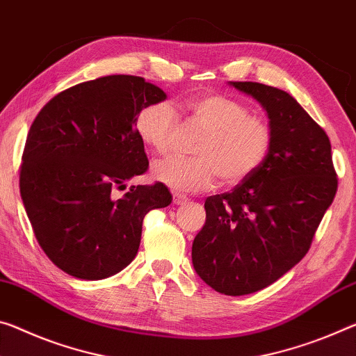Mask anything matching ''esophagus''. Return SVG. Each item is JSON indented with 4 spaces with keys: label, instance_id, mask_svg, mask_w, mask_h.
<instances>
[{
    "label": "esophagus",
    "instance_id": "esophagus-1",
    "mask_svg": "<svg viewBox=\"0 0 356 356\" xmlns=\"http://www.w3.org/2000/svg\"><path fill=\"white\" fill-rule=\"evenodd\" d=\"M187 201H188V196L187 195H182V193H174L172 195V202L176 206H182Z\"/></svg>",
    "mask_w": 356,
    "mask_h": 356
}]
</instances>
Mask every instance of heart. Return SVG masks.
I'll return each mask as SVG.
<instances>
[{"label": "heart", "instance_id": "heart-1", "mask_svg": "<svg viewBox=\"0 0 356 356\" xmlns=\"http://www.w3.org/2000/svg\"><path fill=\"white\" fill-rule=\"evenodd\" d=\"M187 111L206 131L195 147L196 158H165L152 166V177L176 191H204L218 177L238 185L252 177L268 160L273 147L269 123L252 115L249 107L225 95H202L188 101ZM134 129L145 147L163 155L179 129L176 111L168 103L144 106L134 118Z\"/></svg>", "mask_w": 356, "mask_h": 356}]
</instances>
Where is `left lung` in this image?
I'll use <instances>...</instances> for the list:
<instances>
[{
  "label": "left lung",
  "instance_id": "8db88e82",
  "mask_svg": "<svg viewBox=\"0 0 356 356\" xmlns=\"http://www.w3.org/2000/svg\"><path fill=\"white\" fill-rule=\"evenodd\" d=\"M269 118L268 160L233 191L209 196L191 259L213 290L241 296L263 290L301 261L337 191L325 129L284 90L229 82Z\"/></svg>",
  "mask_w": 356,
  "mask_h": 356
}]
</instances>
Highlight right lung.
<instances>
[{
	"label": "right lung",
	"mask_w": 356,
	"mask_h": 356,
	"mask_svg": "<svg viewBox=\"0 0 356 356\" xmlns=\"http://www.w3.org/2000/svg\"><path fill=\"white\" fill-rule=\"evenodd\" d=\"M166 93L138 76H106L54 97L28 131L20 196L33 231L55 266L72 277L99 280L136 257L143 222L171 204L166 185L112 188L147 171L134 118Z\"/></svg>",
	"instance_id": "1"
}]
</instances>
